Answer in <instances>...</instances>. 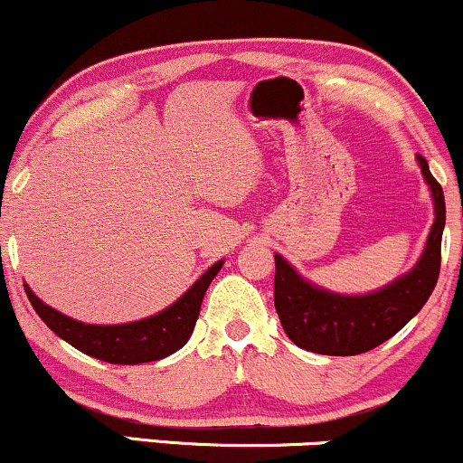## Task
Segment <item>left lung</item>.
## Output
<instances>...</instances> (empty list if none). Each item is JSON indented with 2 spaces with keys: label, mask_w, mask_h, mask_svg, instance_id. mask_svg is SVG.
Returning <instances> with one entry per match:
<instances>
[{
  "label": "left lung",
  "mask_w": 463,
  "mask_h": 463,
  "mask_svg": "<svg viewBox=\"0 0 463 463\" xmlns=\"http://www.w3.org/2000/svg\"><path fill=\"white\" fill-rule=\"evenodd\" d=\"M433 200V226L422 254L409 272L368 294H337L313 285L280 254H274V305L287 337L302 350L333 357L368 353L401 331L431 296L439 276V248L446 224L444 191L416 156Z\"/></svg>",
  "instance_id": "obj_1"
}]
</instances>
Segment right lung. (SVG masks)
<instances>
[{"label": "right lung", "instance_id": "obj_1", "mask_svg": "<svg viewBox=\"0 0 463 463\" xmlns=\"http://www.w3.org/2000/svg\"><path fill=\"white\" fill-rule=\"evenodd\" d=\"M222 265L224 261L211 265L167 309L126 324H87L73 320L65 313L56 311L54 307L45 305L28 285L24 287L41 320L80 353L106 361V364L137 365L169 357L189 342L200 316L202 298Z\"/></svg>", "mask_w": 463, "mask_h": 463}]
</instances>
